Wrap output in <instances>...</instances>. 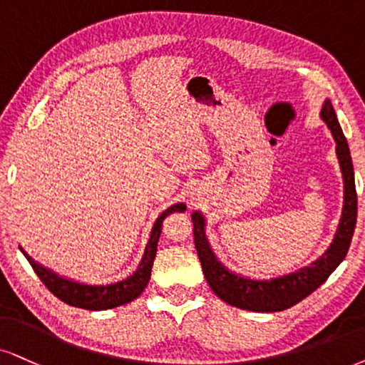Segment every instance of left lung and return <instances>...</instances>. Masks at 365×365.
Returning a JSON list of instances; mask_svg holds the SVG:
<instances>
[{
    "mask_svg": "<svg viewBox=\"0 0 365 365\" xmlns=\"http://www.w3.org/2000/svg\"><path fill=\"white\" fill-rule=\"evenodd\" d=\"M320 116L335 140V153L344 178L342 217H340L334 241L330 242L324 255L318 256L308 266L294 269L292 273L274 276L269 279L247 278V276L229 271L217 259L205 234L204 214L202 212L192 214L195 249L202 271L212 292L229 305L249 312H283L286 308L297 305L298 302L315 292L322 283H325L327 278L347 256L355 222H357V193H355L352 156H350L347 140L336 119L334 106L329 99H325L322 106Z\"/></svg>",
    "mask_w": 365,
    "mask_h": 365,
    "instance_id": "left-lung-1",
    "label": "left lung"
}]
</instances>
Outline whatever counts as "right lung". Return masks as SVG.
I'll list each match as a JSON object with an SVG mask.
<instances>
[{
  "instance_id": "add662e5",
  "label": "right lung",
  "mask_w": 365,
  "mask_h": 365,
  "mask_svg": "<svg viewBox=\"0 0 365 365\" xmlns=\"http://www.w3.org/2000/svg\"><path fill=\"white\" fill-rule=\"evenodd\" d=\"M187 205L183 202L168 207L167 210L161 212V215L155 220L153 229H151L148 244L145 247V255H143L140 264H138L136 271L126 279L118 281V283L110 284H86L77 283L73 279H67L63 276H58L53 273L48 267L41 266L40 262H35L31 257L23 251V256L29 259V262L34 267L36 276L41 279L47 288L52 292L58 299L71 307L86 308V310L99 312V310H110L126 303L136 299L143 293V289L148 284L151 276V267H153V261L156 257V247H158V241L161 236V227H163V220L167 219L173 212H185Z\"/></svg>"
}]
</instances>
